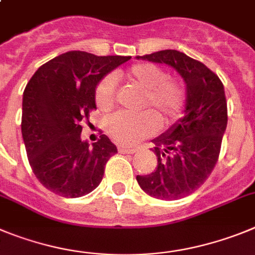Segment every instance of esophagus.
Wrapping results in <instances>:
<instances>
[{"mask_svg":"<svg viewBox=\"0 0 255 255\" xmlns=\"http://www.w3.org/2000/svg\"><path fill=\"white\" fill-rule=\"evenodd\" d=\"M118 151L121 153H136L137 148H127V147H119Z\"/></svg>","mask_w":255,"mask_h":255,"instance_id":"esophagus-1","label":"esophagus"}]
</instances>
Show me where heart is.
<instances>
[{"mask_svg":"<svg viewBox=\"0 0 255 255\" xmlns=\"http://www.w3.org/2000/svg\"><path fill=\"white\" fill-rule=\"evenodd\" d=\"M126 77L144 90L143 108H151L164 125L173 122L182 113L185 103L184 86L174 79H167V73L152 63H137L126 72ZM96 105L108 111L116 102V79L108 75L100 80L95 89ZM155 114L144 112L128 114L125 112L109 117L105 129L114 142L133 146L142 139L152 136L159 129Z\"/></svg>","mask_w":255,"mask_h":255,"instance_id":"1","label":"heart"}]
</instances>
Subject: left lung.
<instances>
[{
    "label": "left lung",
    "instance_id": "8db88e82",
    "mask_svg": "<svg viewBox=\"0 0 255 255\" xmlns=\"http://www.w3.org/2000/svg\"><path fill=\"white\" fill-rule=\"evenodd\" d=\"M137 59L170 66L187 85L184 117L152 139L157 166L151 174L136 176L142 190L153 198H183L206 182L219 159L228 126L224 85L202 62L179 50H160Z\"/></svg>",
    "mask_w": 255,
    "mask_h": 255
}]
</instances>
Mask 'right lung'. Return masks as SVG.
Masks as SVG:
<instances>
[{"mask_svg": "<svg viewBox=\"0 0 255 255\" xmlns=\"http://www.w3.org/2000/svg\"><path fill=\"white\" fill-rule=\"evenodd\" d=\"M129 59L72 50L40 66L27 82L22 139L33 173L48 190L77 198L100 184L117 147L105 134L93 144L82 141L81 122L96 109L100 80Z\"/></svg>", "mask_w": 255, "mask_h": 255, "instance_id": "obj_1", "label": "right lung"}]
</instances>
